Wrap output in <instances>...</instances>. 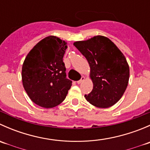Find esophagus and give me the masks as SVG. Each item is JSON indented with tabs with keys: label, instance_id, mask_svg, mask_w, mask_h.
<instances>
[{
	"label": "esophagus",
	"instance_id": "esophagus-1",
	"mask_svg": "<svg viewBox=\"0 0 150 150\" xmlns=\"http://www.w3.org/2000/svg\"><path fill=\"white\" fill-rule=\"evenodd\" d=\"M85 80V77L84 76H82L81 77V80H79V81H77V83H78V84H80V83H81L83 82V81Z\"/></svg>",
	"mask_w": 150,
	"mask_h": 150
}]
</instances>
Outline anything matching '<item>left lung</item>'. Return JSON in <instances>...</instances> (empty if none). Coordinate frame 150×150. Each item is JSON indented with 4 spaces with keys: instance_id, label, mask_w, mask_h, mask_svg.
I'll use <instances>...</instances> for the list:
<instances>
[{
    "instance_id": "8db88e82",
    "label": "left lung",
    "mask_w": 150,
    "mask_h": 150,
    "mask_svg": "<svg viewBox=\"0 0 150 150\" xmlns=\"http://www.w3.org/2000/svg\"><path fill=\"white\" fill-rule=\"evenodd\" d=\"M90 66L93 90L85 95L86 100L99 108L117 103L123 95L129 80V66L121 51L107 37L94 36L74 43Z\"/></svg>"
}]
</instances>
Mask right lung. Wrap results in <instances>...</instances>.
<instances>
[{"label": "right lung", "instance_id": "1", "mask_svg": "<svg viewBox=\"0 0 150 150\" xmlns=\"http://www.w3.org/2000/svg\"><path fill=\"white\" fill-rule=\"evenodd\" d=\"M67 48L64 40L51 35L38 42L27 55L22 65V84L37 105L52 108L66 98L72 86L63 62Z\"/></svg>", "mask_w": 150, "mask_h": 150}]
</instances>
